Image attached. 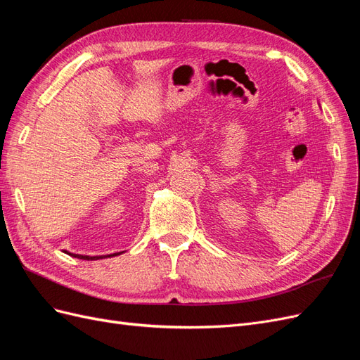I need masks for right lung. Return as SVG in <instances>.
Masks as SVG:
<instances>
[{
	"mask_svg": "<svg viewBox=\"0 0 360 360\" xmlns=\"http://www.w3.org/2000/svg\"><path fill=\"white\" fill-rule=\"evenodd\" d=\"M64 252H66V250H64ZM122 252H115V254H111V255H99V257H90V255H79V254H69L68 252V255H72V257H75V258H79V259H86V261H93V259H101V258H105V257H115V255H120Z\"/></svg>",
	"mask_w": 360,
	"mask_h": 360,
	"instance_id": "1",
	"label": "right lung"
}]
</instances>
